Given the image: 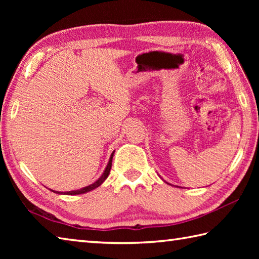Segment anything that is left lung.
Instances as JSON below:
<instances>
[{
  "mask_svg": "<svg viewBox=\"0 0 259 259\" xmlns=\"http://www.w3.org/2000/svg\"><path fill=\"white\" fill-rule=\"evenodd\" d=\"M167 184H168V183H167ZM169 185H170V184H169Z\"/></svg>",
  "mask_w": 259,
  "mask_h": 259,
  "instance_id": "left-lung-1",
  "label": "left lung"
}]
</instances>
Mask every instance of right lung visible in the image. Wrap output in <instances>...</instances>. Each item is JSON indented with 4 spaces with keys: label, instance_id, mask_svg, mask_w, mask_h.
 <instances>
[{
    "label": "right lung",
    "instance_id": "right-lung-1",
    "mask_svg": "<svg viewBox=\"0 0 259 259\" xmlns=\"http://www.w3.org/2000/svg\"><path fill=\"white\" fill-rule=\"evenodd\" d=\"M113 153H114V151L111 153V156H110L109 162H108V164H107L106 169H104L103 174L100 176V178H98V180H96L95 183H93V184H91V185H89V186H85V187H83V188H81V189H78V190H72V191H64V192H61V191H56V190H52V189H50V190H51V191H53V192H56V194H59V195H71V196H73V195L85 194V192H89V191H91V190H93V189L98 188V187L100 186L101 184H103V181L108 178V176H109V174H110V169H111Z\"/></svg>",
    "mask_w": 259,
    "mask_h": 259
}]
</instances>
